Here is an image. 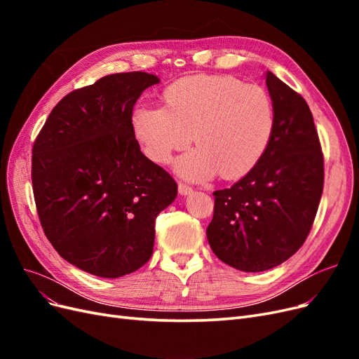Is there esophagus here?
I'll use <instances>...</instances> for the list:
<instances>
[{
	"label": "esophagus",
	"instance_id": "obj_1",
	"mask_svg": "<svg viewBox=\"0 0 359 359\" xmlns=\"http://www.w3.org/2000/svg\"><path fill=\"white\" fill-rule=\"evenodd\" d=\"M178 191H180V194H182V196H187V194H190L193 191V189L190 186H187V184L180 182L178 184Z\"/></svg>",
	"mask_w": 359,
	"mask_h": 359
}]
</instances>
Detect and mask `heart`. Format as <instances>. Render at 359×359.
I'll use <instances>...</instances> for the list:
<instances>
[{"mask_svg": "<svg viewBox=\"0 0 359 359\" xmlns=\"http://www.w3.org/2000/svg\"><path fill=\"white\" fill-rule=\"evenodd\" d=\"M166 106H140L133 127L147 156L160 165L175 151L194 148L178 158L181 177L203 181L222 172L236 178L252 170L269 147L276 107L269 93L232 76H190L172 83Z\"/></svg>", "mask_w": 359, "mask_h": 359, "instance_id": "heart-1", "label": "heart"}]
</instances>
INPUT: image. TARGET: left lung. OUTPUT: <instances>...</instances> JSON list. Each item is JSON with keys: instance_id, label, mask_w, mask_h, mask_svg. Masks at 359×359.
<instances>
[{"instance_id": "8db88e82", "label": "left lung", "mask_w": 359, "mask_h": 359, "mask_svg": "<svg viewBox=\"0 0 359 359\" xmlns=\"http://www.w3.org/2000/svg\"><path fill=\"white\" fill-rule=\"evenodd\" d=\"M276 130L257 165L231 189L214 191L206 238L232 268L260 273L283 264L306 241L323 190V154L307 102L266 72Z\"/></svg>"}]
</instances>
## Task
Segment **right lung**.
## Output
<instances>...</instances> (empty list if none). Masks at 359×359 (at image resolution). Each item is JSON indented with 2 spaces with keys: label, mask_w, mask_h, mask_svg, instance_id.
Listing matches in <instances>:
<instances>
[{
  "label": "right lung",
  "mask_w": 359,
  "mask_h": 359,
  "mask_svg": "<svg viewBox=\"0 0 359 359\" xmlns=\"http://www.w3.org/2000/svg\"><path fill=\"white\" fill-rule=\"evenodd\" d=\"M160 79L107 74L53 107L32 147V191L48 240L72 265L97 277L135 273L153 255L156 219L178 186L145 157L133 106Z\"/></svg>",
  "instance_id": "obj_1"
}]
</instances>
